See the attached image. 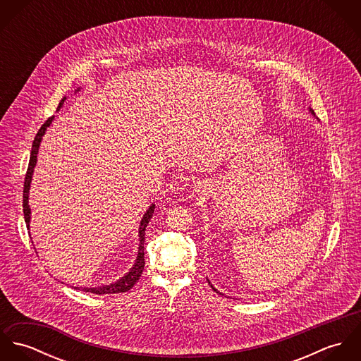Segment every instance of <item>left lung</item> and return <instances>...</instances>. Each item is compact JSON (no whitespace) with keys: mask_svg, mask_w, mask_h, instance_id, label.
Returning <instances> with one entry per match:
<instances>
[{"mask_svg":"<svg viewBox=\"0 0 361 361\" xmlns=\"http://www.w3.org/2000/svg\"><path fill=\"white\" fill-rule=\"evenodd\" d=\"M310 112H311V114H312V116H315V114H314V111H312V109H311V108H310ZM208 283H209V285H211V282H209V281H208ZM211 288H212V289H214V290H215V292H218V290H216V289H215V288H214V286H212V285H211ZM218 293H219V292H218ZM219 295H221V293H219Z\"/></svg>","mask_w":361,"mask_h":361,"instance_id":"left-lung-1","label":"left lung"}]
</instances>
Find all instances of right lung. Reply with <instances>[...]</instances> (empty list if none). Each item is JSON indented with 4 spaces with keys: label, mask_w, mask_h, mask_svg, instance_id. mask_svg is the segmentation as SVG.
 Returning <instances> with one entry per match:
<instances>
[{
    "label": "right lung",
    "mask_w": 361,
    "mask_h": 361,
    "mask_svg": "<svg viewBox=\"0 0 361 361\" xmlns=\"http://www.w3.org/2000/svg\"><path fill=\"white\" fill-rule=\"evenodd\" d=\"M80 90V87L78 90H75V93H78ZM66 100V97H63L59 104L56 111H59V108L63 105ZM54 121V115L50 116L43 126L39 129L33 145H32V152H30V159H29V166H27V172H26V178H25V188H23V215H25V222L27 229L30 228V206H29V190H30V183H32V178H33V171L37 162V154H39V147L40 143L43 140V136L47 130V128L50 126ZM155 204L147 208V211L145 212L140 225H139V250H137V257L133 264V267L129 269V272H126L121 279H118L116 282H112L109 285H103V286H97V288H78L75 286V289H82L85 292H90V293H96V295H109V293H122V292H128L129 289L133 288V285L139 281V278L142 276V272L145 269V233H146V228L150 222V219L153 218V212H154ZM73 288V286H72Z\"/></svg>",
    "instance_id": "obj_1"
}]
</instances>
